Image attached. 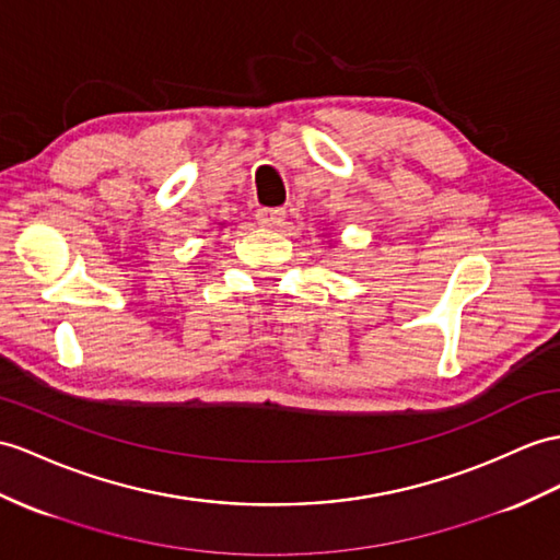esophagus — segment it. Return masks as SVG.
<instances>
[{
  "instance_id": "34e87169",
  "label": "esophagus",
  "mask_w": 560,
  "mask_h": 560,
  "mask_svg": "<svg viewBox=\"0 0 560 560\" xmlns=\"http://www.w3.org/2000/svg\"><path fill=\"white\" fill-rule=\"evenodd\" d=\"M284 218H288V213H284V209H268V207H264V209L256 211V221L261 223V225H266V228H278V225H282Z\"/></svg>"
}]
</instances>
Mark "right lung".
<instances>
[{
  "instance_id": "obj_1",
  "label": "right lung",
  "mask_w": 560,
  "mask_h": 560,
  "mask_svg": "<svg viewBox=\"0 0 560 560\" xmlns=\"http://www.w3.org/2000/svg\"><path fill=\"white\" fill-rule=\"evenodd\" d=\"M223 225H225V223H218V228H223Z\"/></svg>"
}]
</instances>
